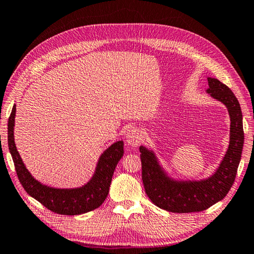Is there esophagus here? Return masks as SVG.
Wrapping results in <instances>:
<instances>
[{
	"label": "esophagus",
	"instance_id": "34e87169",
	"mask_svg": "<svg viewBox=\"0 0 254 254\" xmlns=\"http://www.w3.org/2000/svg\"><path fill=\"white\" fill-rule=\"evenodd\" d=\"M126 141L130 146H137L142 141V134L137 127L128 129L126 132Z\"/></svg>",
	"mask_w": 254,
	"mask_h": 254
}]
</instances>
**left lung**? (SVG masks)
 <instances>
[{
    "instance_id": "left-lung-1",
    "label": "left lung",
    "mask_w": 254,
    "mask_h": 254,
    "mask_svg": "<svg viewBox=\"0 0 254 254\" xmlns=\"http://www.w3.org/2000/svg\"><path fill=\"white\" fill-rule=\"evenodd\" d=\"M206 92L226 106L230 117L229 145L212 176L201 180H176L164 171L155 153L140 146L142 182L150 200L163 210L173 213L201 212L223 200L235 182L244 148L242 113L237 98L226 84L207 78Z\"/></svg>"
}]
</instances>
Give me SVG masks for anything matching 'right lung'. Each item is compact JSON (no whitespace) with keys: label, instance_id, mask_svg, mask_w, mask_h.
<instances>
[{"label":"right lung","instance_id":"add662e5","mask_svg":"<svg viewBox=\"0 0 254 254\" xmlns=\"http://www.w3.org/2000/svg\"><path fill=\"white\" fill-rule=\"evenodd\" d=\"M16 105L8 118L7 140L10 155L19 182L26 192L40 202L50 211L63 215H79L98 208L109 194L115 167L124 155V142L117 141L109 146L98 161L93 176L79 188L61 189L43 185L28 172L17 151L14 141Z\"/></svg>","mask_w":254,"mask_h":254}]
</instances>
